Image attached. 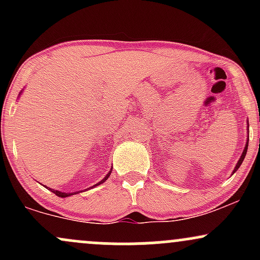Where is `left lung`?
Wrapping results in <instances>:
<instances>
[{
    "label": "left lung",
    "instance_id": "left-lung-1",
    "mask_svg": "<svg viewBox=\"0 0 260 260\" xmlns=\"http://www.w3.org/2000/svg\"><path fill=\"white\" fill-rule=\"evenodd\" d=\"M247 124H248V122H247ZM248 127H249V124H248ZM247 132H248V134H249V129H247ZM248 140H249V137H248V138H247L246 145H244V149H243V153H242V155H241V157H240V160H238V162H237V164H236V166H235L234 171H232V174H235V172H236V171H237V170H238V169H240L241 164H242V162H243L244 157H246V154H247V149H248Z\"/></svg>",
    "mask_w": 260,
    "mask_h": 260
}]
</instances>
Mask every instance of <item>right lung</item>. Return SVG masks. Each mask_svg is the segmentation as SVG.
Wrapping results in <instances>:
<instances>
[{"label":"right lung","mask_w":260,"mask_h":260,"mask_svg":"<svg viewBox=\"0 0 260 260\" xmlns=\"http://www.w3.org/2000/svg\"><path fill=\"white\" fill-rule=\"evenodd\" d=\"M23 91V90H22ZM22 91H20L19 92V95L20 94H22ZM111 171H112V170H110V172H109V174H107L106 176H105V177H104L103 178V180H101L100 182H99V183H96V184H94V186H91V187H89L88 188V189H90V188H92V187H96V186H99V184H101V183H104V182H105L106 180H107V178H109L110 177V175H111ZM45 187H46V186H45ZM47 188V187H46ZM49 189L50 190H51V192L52 193H55V194L56 196H58L59 197V198H66V197H70V196H74V194H77V193H79V192H71V193H66V192H59V190H56V189H51V188H49ZM80 192H82V190H80Z\"/></svg>","instance_id":"right-lung-1"}]
</instances>
